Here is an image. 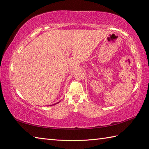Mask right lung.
Returning a JSON list of instances; mask_svg holds the SVG:
<instances>
[{
	"label": "right lung",
	"instance_id": "add662e5",
	"mask_svg": "<svg viewBox=\"0 0 149 149\" xmlns=\"http://www.w3.org/2000/svg\"><path fill=\"white\" fill-rule=\"evenodd\" d=\"M53 105H54V104H53ZM51 106H52V105H51Z\"/></svg>",
	"mask_w": 149,
	"mask_h": 149
}]
</instances>
